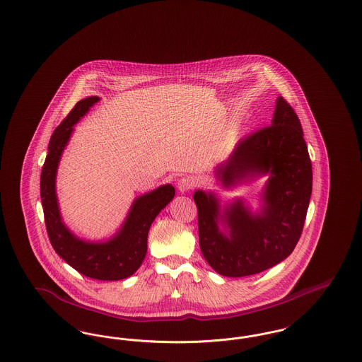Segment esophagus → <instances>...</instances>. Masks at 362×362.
<instances>
[{
    "label": "esophagus",
    "instance_id": "esophagus-1",
    "mask_svg": "<svg viewBox=\"0 0 362 362\" xmlns=\"http://www.w3.org/2000/svg\"><path fill=\"white\" fill-rule=\"evenodd\" d=\"M195 187V180L192 177H182L177 180V189L180 192H187L189 189H192Z\"/></svg>",
    "mask_w": 362,
    "mask_h": 362
}]
</instances>
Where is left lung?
<instances>
[{"instance_id":"1","label":"left lung","mask_w":362,"mask_h":362,"mask_svg":"<svg viewBox=\"0 0 362 362\" xmlns=\"http://www.w3.org/2000/svg\"><path fill=\"white\" fill-rule=\"evenodd\" d=\"M267 173L263 205L255 214L241 199L220 213L213 192L198 189L192 195L202 255L221 276L264 272L288 258L301 236L312 194V164L300 119L282 96L276 99L272 124L241 138L217 168L224 187ZM220 222L228 233L219 229Z\"/></svg>"}]
</instances>
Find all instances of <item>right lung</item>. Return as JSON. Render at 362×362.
<instances>
[{"label":"right lung","instance_id":"right-lung-1","mask_svg":"<svg viewBox=\"0 0 362 362\" xmlns=\"http://www.w3.org/2000/svg\"><path fill=\"white\" fill-rule=\"evenodd\" d=\"M99 100L98 96L80 100L54 130L40 175V198L47 235L55 252L83 276L102 281H119L133 276L139 269L148 251L151 225L157 214L173 201L175 189L171 185H164L136 198L121 229L110 240L89 243L70 232L62 223L58 206L57 170L73 133V126Z\"/></svg>","mask_w":362,"mask_h":362}]
</instances>
